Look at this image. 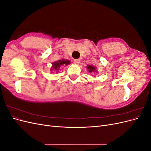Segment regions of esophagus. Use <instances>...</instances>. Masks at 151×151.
Wrapping results in <instances>:
<instances>
[{
  "label": "esophagus",
  "mask_w": 151,
  "mask_h": 151,
  "mask_svg": "<svg viewBox=\"0 0 151 151\" xmlns=\"http://www.w3.org/2000/svg\"><path fill=\"white\" fill-rule=\"evenodd\" d=\"M80 61H81L80 59H75V60H74V63H76V64H79L80 63Z\"/></svg>",
  "instance_id": "esophagus-1"
}]
</instances>
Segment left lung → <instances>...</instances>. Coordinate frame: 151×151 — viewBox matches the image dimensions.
Here are the masks:
<instances>
[{
	"mask_svg": "<svg viewBox=\"0 0 151 151\" xmlns=\"http://www.w3.org/2000/svg\"><path fill=\"white\" fill-rule=\"evenodd\" d=\"M87 68L88 69V71L90 73H92L94 72H96V68L94 66H91V65H88L87 66Z\"/></svg>",
	"mask_w": 151,
	"mask_h": 151,
	"instance_id": "obj_1",
	"label": "left lung"
}]
</instances>
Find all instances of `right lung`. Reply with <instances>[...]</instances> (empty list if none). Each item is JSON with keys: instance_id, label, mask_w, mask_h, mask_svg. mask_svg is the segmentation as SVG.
Here are the masks:
<instances>
[{"instance_id": "right-lung-1", "label": "right lung", "mask_w": 151, "mask_h": 151, "mask_svg": "<svg viewBox=\"0 0 151 151\" xmlns=\"http://www.w3.org/2000/svg\"><path fill=\"white\" fill-rule=\"evenodd\" d=\"M70 63V61L69 60H58L55 62L53 63V67L51 69V70H52V69H54V70H60V68L63 65L65 64L66 65H67L68 64Z\"/></svg>"}]
</instances>
